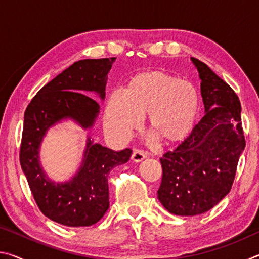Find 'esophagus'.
<instances>
[{"instance_id":"1","label":"esophagus","mask_w":259,"mask_h":259,"mask_svg":"<svg viewBox=\"0 0 259 259\" xmlns=\"http://www.w3.org/2000/svg\"><path fill=\"white\" fill-rule=\"evenodd\" d=\"M145 157H146V155L143 151L136 150V151H134L133 155H131V160H133L134 162H142L144 159H145Z\"/></svg>"}]
</instances>
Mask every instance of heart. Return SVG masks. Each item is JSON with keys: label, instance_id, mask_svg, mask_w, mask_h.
I'll return each mask as SVG.
<instances>
[{"label": "heart", "instance_id": "b5f03b06", "mask_svg": "<svg viewBox=\"0 0 259 259\" xmlns=\"http://www.w3.org/2000/svg\"><path fill=\"white\" fill-rule=\"evenodd\" d=\"M200 108V96L191 82L163 71L140 73L131 78L125 94L113 93L105 111L109 138L126 142L147 114V125L162 142H181L191 133Z\"/></svg>", "mask_w": 259, "mask_h": 259}]
</instances>
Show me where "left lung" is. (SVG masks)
<instances>
[{"instance_id":"8db88e82","label":"left lung","mask_w":259,"mask_h":259,"mask_svg":"<svg viewBox=\"0 0 259 259\" xmlns=\"http://www.w3.org/2000/svg\"><path fill=\"white\" fill-rule=\"evenodd\" d=\"M192 60L207 113L181 145L160 159L163 175L157 198L178 216L201 214L225 198L245 147L238 95L208 65Z\"/></svg>"}]
</instances>
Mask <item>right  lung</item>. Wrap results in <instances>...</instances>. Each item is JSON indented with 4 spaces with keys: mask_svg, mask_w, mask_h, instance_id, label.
I'll list each match as a JSON object with an SVG mask.
<instances>
[{
    "mask_svg": "<svg viewBox=\"0 0 259 259\" xmlns=\"http://www.w3.org/2000/svg\"><path fill=\"white\" fill-rule=\"evenodd\" d=\"M115 57L78 60L40 89L30 100L24 116L19 160L38 209L51 221L69 227L91 226L109 207L108 174L128 162L133 151L115 152L88 139L80 170L72 181H48L38 163L43 136L57 121L72 117L91 126L99 112L98 103L84 94L96 91L105 97L107 74Z\"/></svg>",
    "mask_w": 259,
    "mask_h": 259,
    "instance_id": "obj_1",
    "label": "right lung"
}]
</instances>
